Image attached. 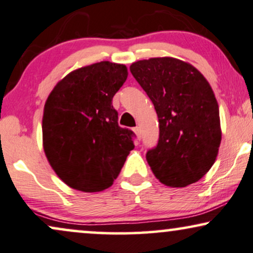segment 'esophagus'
I'll return each instance as SVG.
<instances>
[{
  "instance_id": "obj_1",
  "label": "esophagus",
  "mask_w": 253,
  "mask_h": 253,
  "mask_svg": "<svg viewBox=\"0 0 253 253\" xmlns=\"http://www.w3.org/2000/svg\"><path fill=\"white\" fill-rule=\"evenodd\" d=\"M133 131H135V133L137 135V137H138V138H141V127H139V126L133 127Z\"/></svg>"
}]
</instances>
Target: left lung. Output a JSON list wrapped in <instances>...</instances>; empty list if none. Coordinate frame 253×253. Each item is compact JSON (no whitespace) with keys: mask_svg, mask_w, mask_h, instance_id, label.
I'll return each mask as SVG.
<instances>
[{"mask_svg":"<svg viewBox=\"0 0 253 253\" xmlns=\"http://www.w3.org/2000/svg\"><path fill=\"white\" fill-rule=\"evenodd\" d=\"M132 76L151 99L160 122L157 145L146 152L156 178L184 188L211 169L219 149V109L205 77L172 57L135 62Z\"/></svg>","mask_w":253,"mask_h":253,"instance_id":"obj_1","label":"left lung"}]
</instances>
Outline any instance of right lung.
Listing matches in <instances>:
<instances>
[{
    "instance_id": "right-lung-1",
    "label": "right lung",
    "mask_w": 253,
    "mask_h": 253,
    "mask_svg": "<svg viewBox=\"0 0 253 253\" xmlns=\"http://www.w3.org/2000/svg\"><path fill=\"white\" fill-rule=\"evenodd\" d=\"M126 65L104 61L80 68L50 92L42 121L43 146L57 176L84 192L108 189L135 148V133L118 126L112 97Z\"/></svg>"
}]
</instances>
